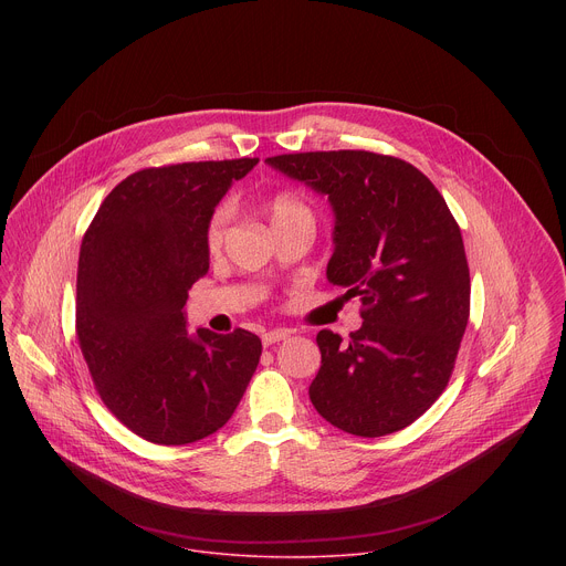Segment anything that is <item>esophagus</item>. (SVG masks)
<instances>
[{"label":"esophagus","mask_w":566,"mask_h":566,"mask_svg":"<svg viewBox=\"0 0 566 566\" xmlns=\"http://www.w3.org/2000/svg\"><path fill=\"white\" fill-rule=\"evenodd\" d=\"M286 338H291V332H286V329H273V332H269V334L262 336V343H264V347H269V345L282 343V340H286Z\"/></svg>","instance_id":"esophagus-1"}]
</instances>
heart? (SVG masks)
Returning <instances> with one entry per match:
<instances>
[{"instance_id":"b5f03b06","label":"heart","mask_w":566,"mask_h":566,"mask_svg":"<svg viewBox=\"0 0 566 566\" xmlns=\"http://www.w3.org/2000/svg\"><path fill=\"white\" fill-rule=\"evenodd\" d=\"M269 210V219H271V226H277L282 221H289V219H295V217H311V210L293 195L289 192H282L277 197H273L266 206ZM226 221H228V210L226 208H219L210 223H208V230H206V244L210 251L219 249L221 241H223V234H226Z\"/></svg>"}]
</instances>
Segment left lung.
<instances>
[{"instance_id": "1", "label": "left lung", "mask_w": 566, "mask_h": 566, "mask_svg": "<svg viewBox=\"0 0 566 566\" xmlns=\"http://www.w3.org/2000/svg\"><path fill=\"white\" fill-rule=\"evenodd\" d=\"M332 203L327 280L360 295L349 340L317 334L308 387L317 415L356 437L415 423L446 389L470 315L461 230L432 181L406 160L365 149L266 158Z\"/></svg>"}]
</instances>
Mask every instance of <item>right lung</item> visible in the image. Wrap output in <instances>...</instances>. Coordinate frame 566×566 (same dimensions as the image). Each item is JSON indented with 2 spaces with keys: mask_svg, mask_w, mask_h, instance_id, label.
Returning a JSON list of instances; mask_svg holds the SVG:
<instances>
[{
  "mask_svg": "<svg viewBox=\"0 0 566 566\" xmlns=\"http://www.w3.org/2000/svg\"><path fill=\"white\" fill-rule=\"evenodd\" d=\"M258 160L134 172L107 195L80 247V349L112 415L151 443L186 446L214 434L258 369L255 334H188L184 311L210 266L212 212Z\"/></svg>",
  "mask_w": 566,
  "mask_h": 566,
  "instance_id": "add662e5",
  "label": "right lung"
}]
</instances>
